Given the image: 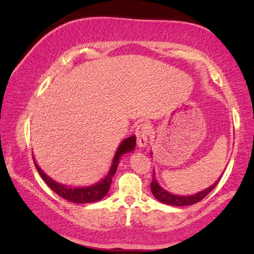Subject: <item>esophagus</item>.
Returning <instances> with one entry per match:
<instances>
[{"instance_id": "34e87169", "label": "esophagus", "mask_w": 254, "mask_h": 254, "mask_svg": "<svg viewBox=\"0 0 254 254\" xmlns=\"http://www.w3.org/2000/svg\"><path fill=\"white\" fill-rule=\"evenodd\" d=\"M149 133H150V130H149L148 125L145 124L137 125L136 129H135V135H136L138 147L143 148L147 145L148 140H149Z\"/></svg>"}]
</instances>
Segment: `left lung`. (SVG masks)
Returning <instances> with one entry per match:
<instances>
[{"label":"left lung","mask_w":254,"mask_h":254,"mask_svg":"<svg viewBox=\"0 0 254 254\" xmlns=\"http://www.w3.org/2000/svg\"><path fill=\"white\" fill-rule=\"evenodd\" d=\"M221 179V177H220ZM220 179L217 180L216 183H214L213 185L208 187V189L201 190V192L196 193V194H193V195H186V196H183V195H176V194H172L168 192V190H165L163 189L162 186H159V184L157 183V180L155 179V172H154V176H152V182L150 184V189H151V192L154 194V196L157 199L158 201H161V202L165 203V204H170V206H190V204H194L196 202H199L203 199L204 196H207L208 194H209L211 190H213L216 185L220 182Z\"/></svg>","instance_id":"left-lung-1"}]
</instances>
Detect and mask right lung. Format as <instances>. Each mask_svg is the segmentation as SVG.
I'll list each match as a JSON object with an SVG mask.
<instances>
[{
  "label": "right lung",
  "mask_w": 254,
  "mask_h": 254,
  "mask_svg": "<svg viewBox=\"0 0 254 254\" xmlns=\"http://www.w3.org/2000/svg\"><path fill=\"white\" fill-rule=\"evenodd\" d=\"M135 145H136V138H135V136L125 138V140L121 142L119 148H118L116 155H114L112 165H111V169L109 173H107V176H105V178L95 184V185H91L89 187H69L54 182L53 179L50 178V177L38 166L37 162L34 161V158L33 162L34 165H36V169L41 176V178L44 179V182L46 183L48 187H51V190H54L58 195H60L61 197H64V199L74 203H90L102 200L103 197L109 193L111 183H112V178L114 173L117 171L121 156L124 154H127V152L129 151H133L135 149Z\"/></svg>",
  "instance_id": "right-lung-1"
}]
</instances>
